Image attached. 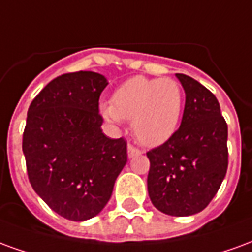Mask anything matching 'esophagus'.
I'll return each mask as SVG.
<instances>
[{
	"label": "esophagus",
	"instance_id": "1",
	"mask_svg": "<svg viewBox=\"0 0 252 252\" xmlns=\"http://www.w3.org/2000/svg\"><path fill=\"white\" fill-rule=\"evenodd\" d=\"M126 150H128V158H132V157H135L136 154L140 153V151H139L136 147H133L132 144H128V148H126Z\"/></svg>",
	"mask_w": 252,
	"mask_h": 252
}]
</instances>
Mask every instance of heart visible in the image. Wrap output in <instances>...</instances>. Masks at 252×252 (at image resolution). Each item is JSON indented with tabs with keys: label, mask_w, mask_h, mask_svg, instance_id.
Returning <instances> with one entry per match:
<instances>
[{
	"label": "heart",
	"mask_w": 252,
	"mask_h": 252,
	"mask_svg": "<svg viewBox=\"0 0 252 252\" xmlns=\"http://www.w3.org/2000/svg\"><path fill=\"white\" fill-rule=\"evenodd\" d=\"M184 108L185 93L178 81L132 77L116 89L112 104L99 105V112L112 124L132 119V132L137 142L155 147L174 135Z\"/></svg>",
	"instance_id": "b5f03b06"
}]
</instances>
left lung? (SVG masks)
Masks as SVG:
<instances>
[{"label": "left lung", "instance_id": "1", "mask_svg": "<svg viewBox=\"0 0 252 252\" xmlns=\"http://www.w3.org/2000/svg\"><path fill=\"white\" fill-rule=\"evenodd\" d=\"M175 75L186 94L184 116L174 135L147 153V188L158 211L184 217L205 209L221 185L228 126L215 94L185 74Z\"/></svg>", "mask_w": 252, "mask_h": 252}]
</instances>
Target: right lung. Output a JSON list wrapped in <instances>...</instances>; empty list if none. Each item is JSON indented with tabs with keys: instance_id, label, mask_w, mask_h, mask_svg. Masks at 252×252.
Segmentation results:
<instances>
[{
	"instance_id": "right-lung-1",
	"label": "right lung",
	"mask_w": 252,
	"mask_h": 252,
	"mask_svg": "<svg viewBox=\"0 0 252 252\" xmlns=\"http://www.w3.org/2000/svg\"><path fill=\"white\" fill-rule=\"evenodd\" d=\"M108 81L93 71L63 74L28 109L23 153L33 190L72 221L97 216L126 163V142L102 133L98 99Z\"/></svg>"
}]
</instances>
